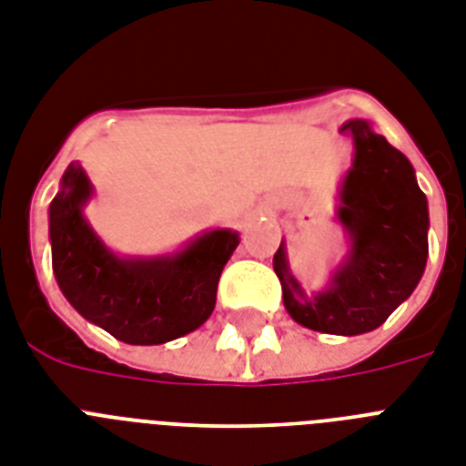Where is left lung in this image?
<instances>
[{"label": "left lung", "instance_id": "left-lung-1", "mask_svg": "<svg viewBox=\"0 0 466 466\" xmlns=\"http://www.w3.org/2000/svg\"><path fill=\"white\" fill-rule=\"evenodd\" d=\"M342 131L354 141L335 206V222L347 241L344 256L325 287L313 292L294 275L285 241L272 268L292 320L309 330L351 338L383 325L421 282L429 258V200L411 162L370 122L350 119Z\"/></svg>", "mask_w": 466, "mask_h": 466}]
</instances>
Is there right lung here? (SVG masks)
Here are the masks:
<instances>
[{
  "label": "right lung",
  "instance_id": "1",
  "mask_svg": "<svg viewBox=\"0 0 466 466\" xmlns=\"http://www.w3.org/2000/svg\"><path fill=\"white\" fill-rule=\"evenodd\" d=\"M96 187L78 160L62 174L49 203V244L56 285L88 323L127 344H165L206 323L222 268L239 232L218 227L172 253L112 251L86 218Z\"/></svg>",
  "mask_w": 466,
  "mask_h": 466
}]
</instances>
